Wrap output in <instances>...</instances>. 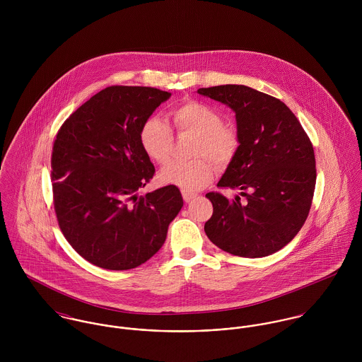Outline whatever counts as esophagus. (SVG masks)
<instances>
[{"mask_svg": "<svg viewBox=\"0 0 362 362\" xmlns=\"http://www.w3.org/2000/svg\"><path fill=\"white\" fill-rule=\"evenodd\" d=\"M182 198H184V201L188 204V202H191L192 199H195L197 195H195V194H191V192H187V191H182Z\"/></svg>", "mask_w": 362, "mask_h": 362, "instance_id": "obj_1", "label": "esophagus"}]
</instances>
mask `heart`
<instances>
[{
  "label": "heart",
  "instance_id": "obj_1",
  "mask_svg": "<svg viewBox=\"0 0 362 362\" xmlns=\"http://www.w3.org/2000/svg\"><path fill=\"white\" fill-rule=\"evenodd\" d=\"M178 134L195 135L189 161H174L164 167L158 178L164 184L195 192L206 187L214 174V167L226 165L235 153L238 138L234 129L223 124L221 115L210 105L188 100L171 110ZM139 142L146 156L157 164H165L173 152L174 136L170 125L160 117L146 118L139 131ZM210 158L209 160L206 157Z\"/></svg>",
  "mask_w": 362,
  "mask_h": 362
}]
</instances>
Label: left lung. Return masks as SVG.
Here are the masks:
<instances>
[{
	"label": "left lung",
	"mask_w": 362,
	"mask_h": 362,
	"mask_svg": "<svg viewBox=\"0 0 362 362\" xmlns=\"http://www.w3.org/2000/svg\"><path fill=\"white\" fill-rule=\"evenodd\" d=\"M198 93L235 112L240 146L217 187L238 188L228 201L209 192L213 214L209 240L244 258H262L286 247L304 226L315 182V153L293 111L279 99L244 85L201 88Z\"/></svg>",
	"instance_id": "8db88e82"
}]
</instances>
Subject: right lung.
I'll return each instance as SVG.
<instances>
[{"label": "right lung", "instance_id": "obj_1", "mask_svg": "<svg viewBox=\"0 0 362 362\" xmlns=\"http://www.w3.org/2000/svg\"><path fill=\"white\" fill-rule=\"evenodd\" d=\"M171 93L108 86L61 125L52 155L58 226L88 262L128 270L152 258L184 205L175 185L138 195L155 174L139 131Z\"/></svg>", "mask_w": 362, "mask_h": 362}]
</instances>
